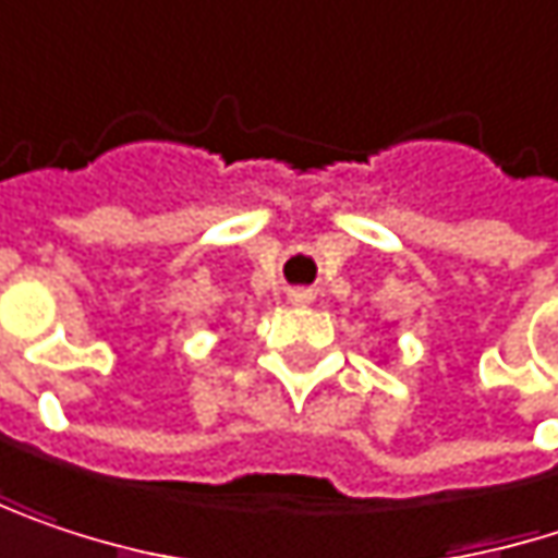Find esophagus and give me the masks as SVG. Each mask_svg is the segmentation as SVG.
<instances>
[{
  "mask_svg": "<svg viewBox=\"0 0 558 558\" xmlns=\"http://www.w3.org/2000/svg\"><path fill=\"white\" fill-rule=\"evenodd\" d=\"M287 300H290L293 306H306V303L313 300V293H310L306 287H296V290H290V293H287Z\"/></svg>",
  "mask_w": 558,
  "mask_h": 558,
  "instance_id": "esophagus-1",
  "label": "esophagus"
}]
</instances>
